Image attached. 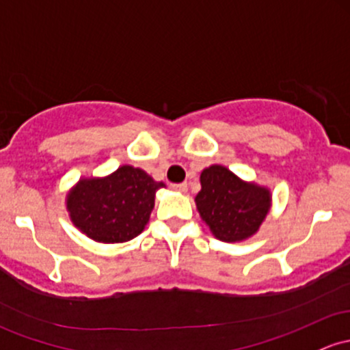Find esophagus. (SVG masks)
<instances>
[{
    "label": "esophagus",
    "mask_w": 350,
    "mask_h": 350,
    "mask_svg": "<svg viewBox=\"0 0 350 350\" xmlns=\"http://www.w3.org/2000/svg\"><path fill=\"white\" fill-rule=\"evenodd\" d=\"M172 189L178 191V193H186L187 191V184L186 183H181V184H172Z\"/></svg>",
    "instance_id": "34e87169"
}]
</instances>
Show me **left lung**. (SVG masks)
<instances>
[{"mask_svg":"<svg viewBox=\"0 0 350 350\" xmlns=\"http://www.w3.org/2000/svg\"><path fill=\"white\" fill-rule=\"evenodd\" d=\"M196 207L214 237L239 243L252 237L271 211L272 194L266 186L247 183L226 166L202 169Z\"/></svg>","mask_w":350,"mask_h":350,"instance_id":"8db88e82","label":"left lung"}]
</instances>
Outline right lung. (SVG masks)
<instances>
[{
	"label": "right lung",
	"mask_w": 350,
	"mask_h": 350,
	"mask_svg": "<svg viewBox=\"0 0 350 350\" xmlns=\"http://www.w3.org/2000/svg\"><path fill=\"white\" fill-rule=\"evenodd\" d=\"M164 187L139 167H118L103 178H81L66 194L69 219L96 243H128L144 231Z\"/></svg>",
	"instance_id": "add662e5"
}]
</instances>
